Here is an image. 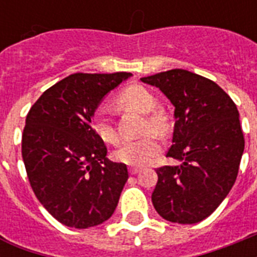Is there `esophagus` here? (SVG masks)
<instances>
[{
    "instance_id": "obj_1",
    "label": "esophagus",
    "mask_w": 257,
    "mask_h": 257,
    "mask_svg": "<svg viewBox=\"0 0 257 257\" xmlns=\"http://www.w3.org/2000/svg\"><path fill=\"white\" fill-rule=\"evenodd\" d=\"M140 171L141 168H139V167H131V168H129V173H131V175H136V173H139Z\"/></svg>"
}]
</instances>
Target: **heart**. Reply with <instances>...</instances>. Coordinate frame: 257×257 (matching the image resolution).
I'll list each match as a JSON object with an SVG mask.
<instances>
[{"instance_id":"1","label":"heart","mask_w":257,"mask_h":257,"mask_svg":"<svg viewBox=\"0 0 257 257\" xmlns=\"http://www.w3.org/2000/svg\"><path fill=\"white\" fill-rule=\"evenodd\" d=\"M114 105L120 109H131L144 113L143 132L167 133L169 128L168 117L164 109L156 106V98L148 89L141 85H129L122 89L114 98ZM93 131L101 141L106 144H116L118 135L110 117L105 112H97L93 117ZM161 151V145L155 135H145L137 140L125 141L114 153L116 160L132 167L148 164Z\"/></svg>"}]
</instances>
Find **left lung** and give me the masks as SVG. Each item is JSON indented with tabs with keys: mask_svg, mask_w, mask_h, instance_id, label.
<instances>
[{
	"mask_svg": "<svg viewBox=\"0 0 257 257\" xmlns=\"http://www.w3.org/2000/svg\"><path fill=\"white\" fill-rule=\"evenodd\" d=\"M175 106L167 157L181 164L156 169L152 203L163 219L195 224L219 207L235 184L244 152L239 110L216 82L184 69L143 77Z\"/></svg>",
	"mask_w": 257,
	"mask_h": 257,
	"instance_id": "obj_1",
	"label": "left lung"
}]
</instances>
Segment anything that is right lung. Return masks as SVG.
<instances>
[{
    "instance_id": "obj_1",
    "label": "right lung",
    "mask_w": 257,
    "mask_h": 257,
    "mask_svg": "<svg viewBox=\"0 0 257 257\" xmlns=\"http://www.w3.org/2000/svg\"><path fill=\"white\" fill-rule=\"evenodd\" d=\"M131 73H74L46 89L30 108L22 159L38 201L66 227H94L116 209L128 180L122 163L106 159L93 131L102 97Z\"/></svg>"
}]
</instances>
